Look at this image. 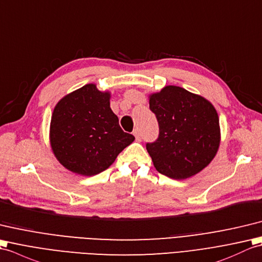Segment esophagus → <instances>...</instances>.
Segmentation results:
<instances>
[{"label":"esophagus","mask_w":262,"mask_h":262,"mask_svg":"<svg viewBox=\"0 0 262 262\" xmlns=\"http://www.w3.org/2000/svg\"><path fill=\"white\" fill-rule=\"evenodd\" d=\"M133 136L136 137L137 140H140V131H139V129H136L133 131Z\"/></svg>","instance_id":"obj_1"}]
</instances>
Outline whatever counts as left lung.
Masks as SVG:
<instances>
[{"instance_id":"obj_1","label":"left lung","mask_w":262,"mask_h":262,"mask_svg":"<svg viewBox=\"0 0 262 262\" xmlns=\"http://www.w3.org/2000/svg\"><path fill=\"white\" fill-rule=\"evenodd\" d=\"M159 137L147 143L154 166L162 175L183 180L210 165L221 142L220 122L213 104L179 86H165L149 95Z\"/></svg>"}]
</instances>
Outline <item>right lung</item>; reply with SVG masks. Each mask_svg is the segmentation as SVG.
Returning <instances> with one entry per match:
<instances>
[{"label": "right lung", "mask_w": 262, "mask_h": 262, "mask_svg": "<svg viewBox=\"0 0 262 262\" xmlns=\"http://www.w3.org/2000/svg\"><path fill=\"white\" fill-rule=\"evenodd\" d=\"M111 93L87 84L57 103L49 139L57 160L69 171L94 176L115 161L135 137L121 129L110 107Z\"/></svg>", "instance_id": "obj_1"}]
</instances>
